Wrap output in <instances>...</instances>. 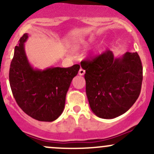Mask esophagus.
I'll list each match as a JSON object with an SVG mask.
<instances>
[{
	"instance_id": "obj_1",
	"label": "esophagus",
	"mask_w": 154,
	"mask_h": 154,
	"mask_svg": "<svg viewBox=\"0 0 154 154\" xmlns=\"http://www.w3.org/2000/svg\"><path fill=\"white\" fill-rule=\"evenodd\" d=\"M85 71L84 70V69H80V70H79V74H80V76H82V75H84V74H85Z\"/></svg>"
}]
</instances>
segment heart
I'll return each mask as SVG.
<instances>
[{
  "label": "heart",
  "instance_id": "b5f03b06",
  "mask_svg": "<svg viewBox=\"0 0 154 154\" xmlns=\"http://www.w3.org/2000/svg\"><path fill=\"white\" fill-rule=\"evenodd\" d=\"M103 51V49H100V50H99V52H102Z\"/></svg>",
  "mask_w": 154,
  "mask_h": 154
}]
</instances>
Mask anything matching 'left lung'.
Instances as JSON below:
<instances>
[{
  "label": "left lung",
  "mask_w": 154,
  "mask_h": 154,
  "mask_svg": "<svg viewBox=\"0 0 154 154\" xmlns=\"http://www.w3.org/2000/svg\"><path fill=\"white\" fill-rule=\"evenodd\" d=\"M85 70L86 95L93 112L104 119L121 116L139 97L143 66L137 52L115 57L107 50L102 55L81 62Z\"/></svg>",
  "instance_id": "1"
}]
</instances>
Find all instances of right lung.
Here are the masks:
<instances>
[{"label":"right lung","mask_w":154,"mask_h":154,"mask_svg":"<svg viewBox=\"0 0 154 154\" xmlns=\"http://www.w3.org/2000/svg\"><path fill=\"white\" fill-rule=\"evenodd\" d=\"M28 38L25 33L15 47L9 69L10 86L17 103L27 115L51 122L63 112L66 93L80 66L33 68L25 50Z\"/></svg>","instance_id":"add662e5"}]
</instances>
